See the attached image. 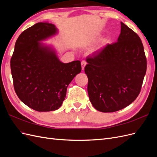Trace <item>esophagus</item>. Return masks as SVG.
I'll return each mask as SVG.
<instances>
[{
  "label": "esophagus",
  "mask_w": 157,
  "mask_h": 157,
  "mask_svg": "<svg viewBox=\"0 0 157 157\" xmlns=\"http://www.w3.org/2000/svg\"><path fill=\"white\" fill-rule=\"evenodd\" d=\"M86 61H84V60H82L81 61V65H82V70H84V67H85V66H86Z\"/></svg>",
  "instance_id": "1"
}]
</instances>
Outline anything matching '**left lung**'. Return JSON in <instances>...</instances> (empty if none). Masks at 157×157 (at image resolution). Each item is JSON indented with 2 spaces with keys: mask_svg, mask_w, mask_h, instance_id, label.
I'll list each match as a JSON object with an SVG mask.
<instances>
[{
  "mask_svg": "<svg viewBox=\"0 0 157 157\" xmlns=\"http://www.w3.org/2000/svg\"><path fill=\"white\" fill-rule=\"evenodd\" d=\"M121 24L117 42L88 56L84 68L90 101L103 113L119 111L134 101L146 73L147 59L140 36L124 23Z\"/></svg>",
  "mask_w": 157,
  "mask_h": 157,
  "instance_id": "8db88e82",
  "label": "left lung"
}]
</instances>
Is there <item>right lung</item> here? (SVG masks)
<instances>
[{"label": "right lung", "mask_w": 157, "mask_h": 157, "mask_svg": "<svg viewBox=\"0 0 157 157\" xmlns=\"http://www.w3.org/2000/svg\"><path fill=\"white\" fill-rule=\"evenodd\" d=\"M57 33L56 26L47 22L28 28L17 38L10 60L17 96L27 106L39 112L59 109L69 84L81 71L80 61L62 63L53 48L40 42Z\"/></svg>", "instance_id": "add662e5"}]
</instances>
